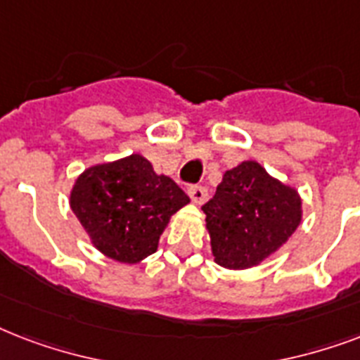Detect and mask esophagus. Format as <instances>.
<instances>
[{"mask_svg":"<svg viewBox=\"0 0 360 360\" xmlns=\"http://www.w3.org/2000/svg\"><path fill=\"white\" fill-rule=\"evenodd\" d=\"M188 196H191V200L194 202V204L202 205L205 202V198H207V191H205L204 186L194 185L188 188Z\"/></svg>","mask_w":360,"mask_h":360,"instance_id":"1","label":"esophagus"}]
</instances>
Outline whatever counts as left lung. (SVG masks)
Instances as JSON below:
<instances>
[{
    "label": "left lung",
    "instance_id": "obj_1",
    "mask_svg": "<svg viewBox=\"0 0 360 360\" xmlns=\"http://www.w3.org/2000/svg\"><path fill=\"white\" fill-rule=\"evenodd\" d=\"M202 210L213 259L226 270L262 264L302 223L298 191L255 160L226 169L215 196Z\"/></svg>",
    "mask_w": 360,
    "mask_h": 360
}]
</instances>
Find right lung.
<instances>
[{
    "label": "right lung",
    "mask_w": 360,
    "mask_h": 360,
    "mask_svg": "<svg viewBox=\"0 0 360 360\" xmlns=\"http://www.w3.org/2000/svg\"><path fill=\"white\" fill-rule=\"evenodd\" d=\"M191 200L150 162L130 155L82 172L70 192V207L92 245L122 264L153 255L172 215Z\"/></svg>",
    "instance_id": "obj_1"
}]
</instances>
